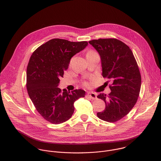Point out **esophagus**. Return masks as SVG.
Returning <instances> with one entry per match:
<instances>
[{
  "label": "esophagus",
  "instance_id": "esophagus-1",
  "mask_svg": "<svg viewBox=\"0 0 161 161\" xmlns=\"http://www.w3.org/2000/svg\"><path fill=\"white\" fill-rule=\"evenodd\" d=\"M87 96H88L90 98H91V99H92V100H95V99H97V95H96V94L94 93H93V92H88Z\"/></svg>",
  "mask_w": 161,
  "mask_h": 161
}]
</instances>
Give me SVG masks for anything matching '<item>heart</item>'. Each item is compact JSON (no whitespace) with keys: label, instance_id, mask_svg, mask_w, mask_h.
<instances>
[{"label":"heart","instance_id":"heart-1","mask_svg":"<svg viewBox=\"0 0 161 161\" xmlns=\"http://www.w3.org/2000/svg\"><path fill=\"white\" fill-rule=\"evenodd\" d=\"M94 53V52H93V51H88V52L87 54H90V53ZM71 62H72V59L71 60L70 63H71ZM85 85L86 86H87V85H88V83H85Z\"/></svg>","mask_w":161,"mask_h":161}]
</instances>
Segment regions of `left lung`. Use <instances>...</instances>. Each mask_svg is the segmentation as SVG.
<instances>
[{
    "label": "left lung",
    "instance_id": "left-lung-1",
    "mask_svg": "<svg viewBox=\"0 0 161 161\" xmlns=\"http://www.w3.org/2000/svg\"><path fill=\"white\" fill-rule=\"evenodd\" d=\"M88 42L100 56L103 77L112 82L108 95L97 96L105 103V109L97 116L106 122H117L130 112L139 96L141 75L137 63L130 47L119 39H98Z\"/></svg>",
    "mask_w": 161,
    "mask_h": 161
}]
</instances>
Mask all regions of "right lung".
I'll return each instance as SVG.
<instances>
[{
	"instance_id": "1",
	"label": "right lung",
	"mask_w": 161,
	"mask_h": 161,
	"mask_svg": "<svg viewBox=\"0 0 161 161\" xmlns=\"http://www.w3.org/2000/svg\"><path fill=\"white\" fill-rule=\"evenodd\" d=\"M87 46V41L53 39L32 54L27 67V90L36 110L46 121L53 124L66 122L74 112L75 102L85 97L83 90L62 92L58 86L71 58Z\"/></svg>"
}]
</instances>
